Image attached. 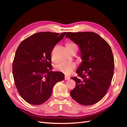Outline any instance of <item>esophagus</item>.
<instances>
[{
  "mask_svg": "<svg viewBox=\"0 0 127 127\" xmlns=\"http://www.w3.org/2000/svg\"><path fill=\"white\" fill-rule=\"evenodd\" d=\"M70 77H69V76H65V77H64V80H69L70 79Z\"/></svg>",
  "mask_w": 127,
  "mask_h": 127,
  "instance_id": "esophagus-1",
  "label": "esophagus"
}]
</instances>
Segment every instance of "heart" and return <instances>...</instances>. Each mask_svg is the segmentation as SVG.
<instances>
[{"label": "heart", "instance_id": "b5f03b06", "mask_svg": "<svg viewBox=\"0 0 127 127\" xmlns=\"http://www.w3.org/2000/svg\"><path fill=\"white\" fill-rule=\"evenodd\" d=\"M67 49L70 53L72 51L78 50V46L76 43L70 42L67 44ZM76 67V64L74 62H62L58 64L56 69L61 72H63L66 74H69Z\"/></svg>", "mask_w": 127, "mask_h": 127}]
</instances>
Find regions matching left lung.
Segmentation results:
<instances>
[{
  "mask_svg": "<svg viewBox=\"0 0 127 127\" xmlns=\"http://www.w3.org/2000/svg\"><path fill=\"white\" fill-rule=\"evenodd\" d=\"M66 37L78 45L83 60L76 70L79 78L72 77L75 88L71 97L83 105L94 104L105 95L112 80L114 58L110 46L96 33L68 32Z\"/></svg>",
  "mask_w": 127,
  "mask_h": 127,
  "instance_id": "8db88e82",
  "label": "left lung"
}]
</instances>
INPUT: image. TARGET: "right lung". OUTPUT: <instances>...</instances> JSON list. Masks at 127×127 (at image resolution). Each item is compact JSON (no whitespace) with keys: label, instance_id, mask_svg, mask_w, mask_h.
<instances>
[{"label":"right lung","instance_id":"1","mask_svg":"<svg viewBox=\"0 0 127 127\" xmlns=\"http://www.w3.org/2000/svg\"><path fill=\"white\" fill-rule=\"evenodd\" d=\"M66 32H41L23 41L17 48L13 64L14 82L21 96L31 104L41 105L52 94L53 86L63 80L60 71H53L51 54Z\"/></svg>","mask_w":127,"mask_h":127}]
</instances>
